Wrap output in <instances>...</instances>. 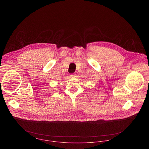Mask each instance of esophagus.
I'll return each mask as SVG.
<instances>
[{
	"mask_svg": "<svg viewBox=\"0 0 149 149\" xmlns=\"http://www.w3.org/2000/svg\"><path fill=\"white\" fill-rule=\"evenodd\" d=\"M75 76V74H74V73H72V74H71L70 75V77H74Z\"/></svg>",
	"mask_w": 149,
	"mask_h": 149,
	"instance_id": "esophagus-1",
	"label": "esophagus"
}]
</instances>
